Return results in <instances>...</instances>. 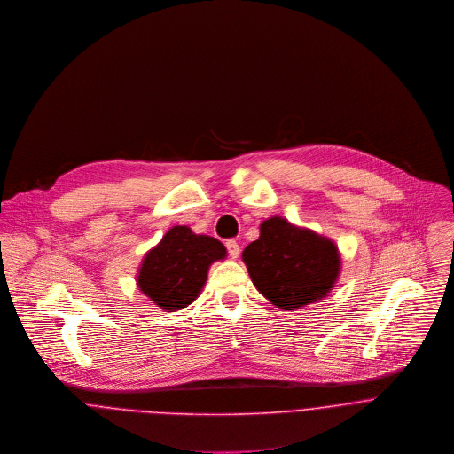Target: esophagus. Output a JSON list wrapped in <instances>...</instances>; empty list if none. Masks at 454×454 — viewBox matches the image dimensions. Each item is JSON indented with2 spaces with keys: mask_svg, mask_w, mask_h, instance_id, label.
<instances>
[{
  "mask_svg": "<svg viewBox=\"0 0 454 454\" xmlns=\"http://www.w3.org/2000/svg\"><path fill=\"white\" fill-rule=\"evenodd\" d=\"M225 247H227V252H229V255H231L232 259H236V257L239 255V252H241V248H239V245H238L236 239H227Z\"/></svg>",
  "mask_w": 454,
  "mask_h": 454,
  "instance_id": "obj_1",
  "label": "esophagus"
}]
</instances>
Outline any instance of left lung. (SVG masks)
I'll return each instance as SVG.
<instances>
[{
    "label": "left lung",
    "instance_id": "obj_1",
    "mask_svg": "<svg viewBox=\"0 0 454 454\" xmlns=\"http://www.w3.org/2000/svg\"><path fill=\"white\" fill-rule=\"evenodd\" d=\"M243 262L257 292L286 311L327 297L341 266L329 238L281 216L261 223L259 238L243 250Z\"/></svg>",
    "mask_w": 454,
    "mask_h": 454
}]
</instances>
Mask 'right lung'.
<instances>
[{
	"mask_svg": "<svg viewBox=\"0 0 454 454\" xmlns=\"http://www.w3.org/2000/svg\"><path fill=\"white\" fill-rule=\"evenodd\" d=\"M225 255L227 250L216 238L175 225L145 254L137 288L164 311L183 309L202 292L209 266Z\"/></svg>",
	"mask_w": 454,
	"mask_h": 454,
	"instance_id": "obj_1",
	"label": "right lung"
}]
</instances>
